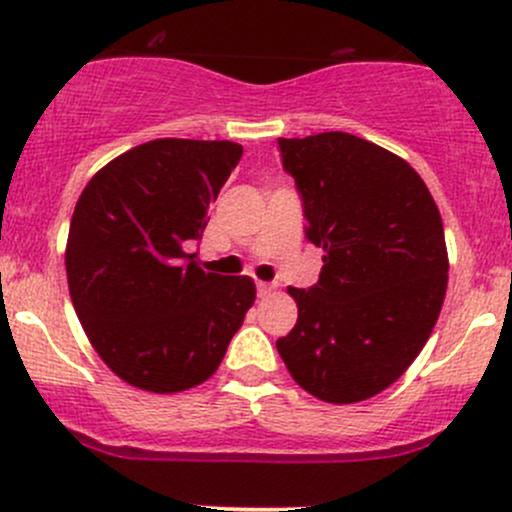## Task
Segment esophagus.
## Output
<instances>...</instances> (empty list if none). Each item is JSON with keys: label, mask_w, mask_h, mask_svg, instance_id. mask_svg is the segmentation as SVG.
I'll return each instance as SVG.
<instances>
[{"label": "esophagus", "mask_w": 512, "mask_h": 512, "mask_svg": "<svg viewBox=\"0 0 512 512\" xmlns=\"http://www.w3.org/2000/svg\"><path fill=\"white\" fill-rule=\"evenodd\" d=\"M274 291V284H267V282H257V296L260 299H265V296H269Z\"/></svg>", "instance_id": "34e87169"}]
</instances>
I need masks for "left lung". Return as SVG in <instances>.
I'll return each mask as SVG.
<instances>
[{"mask_svg": "<svg viewBox=\"0 0 512 512\" xmlns=\"http://www.w3.org/2000/svg\"><path fill=\"white\" fill-rule=\"evenodd\" d=\"M277 145L306 238L325 250L318 282L289 286L299 320L277 350L311 396L364 401L411 367L440 316L449 269L440 211L406 160L352 133Z\"/></svg>", "mask_w": 512, "mask_h": 512, "instance_id": "8db88e82", "label": "left lung"}]
</instances>
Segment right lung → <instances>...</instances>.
<instances>
[{
    "label": "right lung",
    "mask_w": 512,
    "mask_h": 512,
    "mask_svg": "<svg viewBox=\"0 0 512 512\" xmlns=\"http://www.w3.org/2000/svg\"><path fill=\"white\" fill-rule=\"evenodd\" d=\"M230 140L160 138L89 179L67 235L70 299L106 367L153 393L216 372L255 303L250 277L204 272L184 245L238 165Z\"/></svg>",
    "instance_id": "right-lung-1"
}]
</instances>
